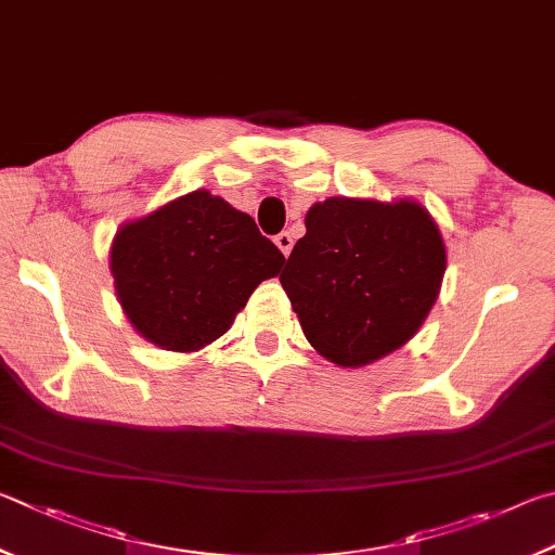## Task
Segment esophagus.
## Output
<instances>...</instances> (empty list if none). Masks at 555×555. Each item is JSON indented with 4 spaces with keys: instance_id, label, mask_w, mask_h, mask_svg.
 I'll return each instance as SVG.
<instances>
[{
    "instance_id": "34e87169",
    "label": "esophagus",
    "mask_w": 555,
    "mask_h": 555,
    "mask_svg": "<svg viewBox=\"0 0 555 555\" xmlns=\"http://www.w3.org/2000/svg\"><path fill=\"white\" fill-rule=\"evenodd\" d=\"M275 243H278V248L283 250V256H289V250H293V236H289L287 231H280L275 236Z\"/></svg>"
}]
</instances>
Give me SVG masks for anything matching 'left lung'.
I'll return each mask as SVG.
<instances>
[{
  "label": "left lung",
  "instance_id": "left-lung-1",
  "mask_svg": "<svg viewBox=\"0 0 555 555\" xmlns=\"http://www.w3.org/2000/svg\"><path fill=\"white\" fill-rule=\"evenodd\" d=\"M280 283L307 341L367 365L416 334L439 295L446 246L422 204L332 197L307 211Z\"/></svg>",
  "mask_w": 555,
  "mask_h": 555
}]
</instances>
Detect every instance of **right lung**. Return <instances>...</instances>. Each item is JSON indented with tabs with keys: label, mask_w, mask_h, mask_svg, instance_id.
<instances>
[{
	"label": "right lung",
	"mask_w": 555,
	"mask_h": 555,
	"mask_svg": "<svg viewBox=\"0 0 555 555\" xmlns=\"http://www.w3.org/2000/svg\"><path fill=\"white\" fill-rule=\"evenodd\" d=\"M285 256L248 214L197 190L126 223L112 275L126 317L165 351H197L233 324Z\"/></svg>",
	"instance_id": "right-lung-1"
}]
</instances>
